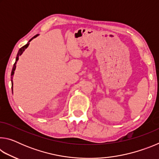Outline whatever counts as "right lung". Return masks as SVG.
I'll list each match as a JSON object with an SVG mask.
<instances>
[{"label":"right lung","mask_w":159,"mask_h":159,"mask_svg":"<svg viewBox=\"0 0 159 159\" xmlns=\"http://www.w3.org/2000/svg\"><path fill=\"white\" fill-rule=\"evenodd\" d=\"M38 36V34L37 35H36V36H34L33 38H32L31 39H30L29 40V41L28 42V43L27 44H26L25 45H24V46L22 47V48H21L20 50H19V51H18V53H17V57H16V61H15V63L14 64V66H13V67H12V72H11V81H12V77H13V75H14V71H15V68H16V62H17V60H18V59H19V56H20L21 54H22V52H24V51H25V50L26 49V48H27L28 46H29V42H30L32 39H34V38H36V37H37Z\"/></svg>","instance_id":"add662e5"}]
</instances>
